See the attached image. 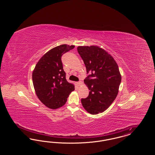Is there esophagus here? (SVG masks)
Here are the masks:
<instances>
[{
    "mask_svg": "<svg viewBox=\"0 0 155 155\" xmlns=\"http://www.w3.org/2000/svg\"><path fill=\"white\" fill-rule=\"evenodd\" d=\"M77 84L80 86V85H81L82 84V82L81 81H79V82H77Z\"/></svg>",
    "mask_w": 155,
    "mask_h": 155,
    "instance_id": "esophagus-1",
    "label": "esophagus"
}]
</instances>
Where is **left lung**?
<instances>
[{"instance_id":"obj_1","label":"left lung","mask_w":155,"mask_h":155,"mask_svg":"<svg viewBox=\"0 0 155 155\" xmlns=\"http://www.w3.org/2000/svg\"><path fill=\"white\" fill-rule=\"evenodd\" d=\"M77 51L88 74L84 82L89 95L81 99L82 104L90 114L103 112L118 94L121 81L118 65L110 54L97 46H78Z\"/></svg>"}]
</instances>
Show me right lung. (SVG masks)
Instances as JSON below:
<instances>
[{
  "label": "right lung",
  "instance_id": "add662e5",
  "mask_svg": "<svg viewBox=\"0 0 155 155\" xmlns=\"http://www.w3.org/2000/svg\"><path fill=\"white\" fill-rule=\"evenodd\" d=\"M74 47L64 44L53 48L40 59L33 71L32 82L37 96L50 109L64 105L75 89L74 85L67 81L61 61L62 55Z\"/></svg>",
  "mask_w": 155,
  "mask_h": 155
}]
</instances>
